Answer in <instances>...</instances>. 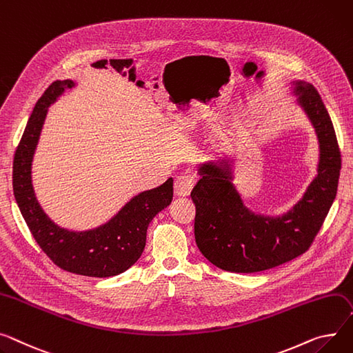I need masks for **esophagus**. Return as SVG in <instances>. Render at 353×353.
I'll return each instance as SVG.
<instances>
[{
    "mask_svg": "<svg viewBox=\"0 0 353 353\" xmlns=\"http://www.w3.org/2000/svg\"><path fill=\"white\" fill-rule=\"evenodd\" d=\"M194 183H196V180L190 174L177 176L174 180V194L180 196V197H187L192 193Z\"/></svg>",
    "mask_w": 353,
    "mask_h": 353,
    "instance_id": "34e87169",
    "label": "esophagus"
}]
</instances>
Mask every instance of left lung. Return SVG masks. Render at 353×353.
Instances as JSON below:
<instances>
[{
    "instance_id": "1",
    "label": "left lung",
    "mask_w": 353,
    "mask_h": 353,
    "mask_svg": "<svg viewBox=\"0 0 353 353\" xmlns=\"http://www.w3.org/2000/svg\"><path fill=\"white\" fill-rule=\"evenodd\" d=\"M295 105L311 122L319 148L316 174L302 197L281 216L255 213L234 180L232 159L199 164L192 192L196 204L194 239L207 260L230 272H258L278 267L310 248L338 190L341 152L332 121L318 90L305 81L290 82Z\"/></svg>"
}]
</instances>
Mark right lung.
<instances>
[{
  "label": "right lung",
  "mask_w": 353,
  "mask_h": 353,
  "mask_svg": "<svg viewBox=\"0 0 353 353\" xmlns=\"http://www.w3.org/2000/svg\"><path fill=\"white\" fill-rule=\"evenodd\" d=\"M75 86L72 79L55 81L38 99L15 152L14 196L35 241L58 267L85 276L106 278L122 274L142 255L149 223L173 200V179L137 193L95 228L69 230L46 214L34 190L32 161L50 106Z\"/></svg>",
  "instance_id": "right-lung-1"
}]
</instances>
